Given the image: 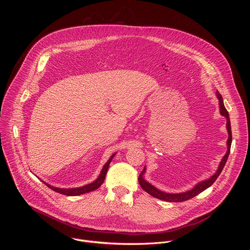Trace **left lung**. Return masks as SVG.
I'll use <instances>...</instances> for the list:
<instances>
[{"instance_id":"1","label":"left lung","mask_w":250,"mask_h":250,"mask_svg":"<svg viewBox=\"0 0 250 250\" xmlns=\"http://www.w3.org/2000/svg\"><path fill=\"white\" fill-rule=\"evenodd\" d=\"M217 96L219 98V101H220V109H221V114L227 118V128H228V131H229V138H228V151L226 153V155L224 156V158L222 159L221 161V164L219 166V169L218 171L215 173V175L211 176L209 179L206 180V181H203L199 184H197L192 190L188 191V192H185V193H179V194H169V193H164V192H161L159 191L158 189H156L155 187H153L152 185H150L148 182H146L144 177H142V175H144L145 171H146V168L144 169V171H142L140 173V175L138 176V182L141 186V188L144 189L146 193H148L149 195H151L152 197L154 198H157V199H160V200H163V201H166V202H173V203H178V202H184V201H187V200H190L192 198H194L195 196L199 195L200 193H202L203 191H205L207 188H208L209 186H211L213 183H215V181L217 180V178L220 176V174L222 173L226 163H227V160H228V157L229 155V151H230V146H231V140H232V136H231V126H230V121H229V113L227 111V109L225 108V104H224V101H223V97L222 95L217 92Z\"/></svg>"}]
</instances>
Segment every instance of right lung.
I'll list each match as a JSON object with an SVG mask.
<instances>
[{
  "mask_svg": "<svg viewBox=\"0 0 250 250\" xmlns=\"http://www.w3.org/2000/svg\"><path fill=\"white\" fill-rule=\"evenodd\" d=\"M114 156H115V154H113V155L111 156V158L108 160V162H106V163L104 165V167H103V169H102V171H101V174H100V176L98 177V179H97L95 182H93V183H91V184H88V185H86V186H83V187H80V188H73V189H60V188L53 187V186H51V185H49V184H47V183H45V182H43V183H44L48 188H50L51 190H53V191H55V192H57V193H60V194H62V195H66V196H78V195H82V194H85V193H89V192L95 191L96 189H98V188L104 183V177H105V174H106V171H108L109 165H110L112 159L114 158Z\"/></svg>",
  "mask_w": 250,
  "mask_h": 250,
  "instance_id": "1",
  "label": "right lung"
}]
</instances>
